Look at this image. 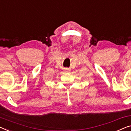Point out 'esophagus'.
Masks as SVG:
<instances>
[{
    "mask_svg": "<svg viewBox=\"0 0 131 131\" xmlns=\"http://www.w3.org/2000/svg\"><path fill=\"white\" fill-rule=\"evenodd\" d=\"M66 72H69V69H66V71H65Z\"/></svg>",
    "mask_w": 131,
    "mask_h": 131,
    "instance_id": "1",
    "label": "esophagus"
}]
</instances>
